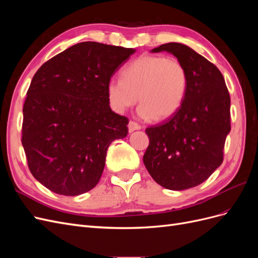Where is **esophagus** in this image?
Instances as JSON below:
<instances>
[{
    "label": "esophagus",
    "instance_id": "1",
    "mask_svg": "<svg viewBox=\"0 0 258 258\" xmlns=\"http://www.w3.org/2000/svg\"><path fill=\"white\" fill-rule=\"evenodd\" d=\"M142 128V126L140 123L134 121V120H130L128 123V130L129 132H134L135 130H140Z\"/></svg>",
    "mask_w": 258,
    "mask_h": 258
}]
</instances>
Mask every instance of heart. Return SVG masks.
Returning a JSON list of instances; mask_svg holds the SVG:
<instances>
[{"label":"heart","mask_w":258,"mask_h":258,"mask_svg":"<svg viewBox=\"0 0 258 258\" xmlns=\"http://www.w3.org/2000/svg\"><path fill=\"white\" fill-rule=\"evenodd\" d=\"M120 75L121 80L112 79L107 84L112 110L121 114L139 100L138 113L146 119L163 120L174 115L188 85L182 61L159 54H142L124 67Z\"/></svg>","instance_id":"heart-1"}]
</instances>
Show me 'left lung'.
I'll return each instance as SVG.
<instances>
[{
	"instance_id": "obj_1",
	"label": "left lung",
	"mask_w": 258,
	"mask_h": 258,
	"mask_svg": "<svg viewBox=\"0 0 258 258\" xmlns=\"http://www.w3.org/2000/svg\"><path fill=\"white\" fill-rule=\"evenodd\" d=\"M163 50L182 61L188 85L177 112L145 129L150 144L143 162L156 183L184 190L204 183L222 165L231 128L230 96L220 70L204 56L179 43L152 51Z\"/></svg>"
}]
</instances>
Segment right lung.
Listing matches in <instances>:
<instances>
[{"instance_id": "add662e5", "label": "right lung", "mask_w": 258, "mask_h": 258, "mask_svg": "<svg viewBox=\"0 0 258 258\" xmlns=\"http://www.w3.org/2000/svg\"><path fill=\"white\" fill-rule=\"evenodd\" d=\"M135 49L83 42L46 61L23 104L21 143L30 172L49 190L77 196L102 175L106 151L128 135L108 103L107 84Z\"/></svg>"}]
</instances>
